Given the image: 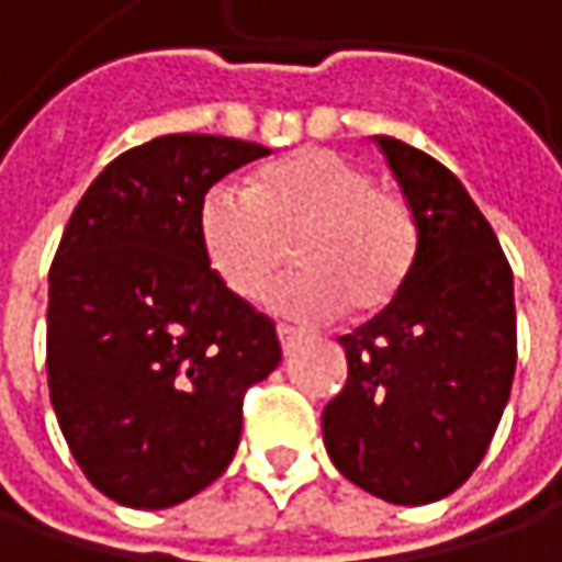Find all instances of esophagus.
Here are the masks:
<instances>
[{"label": "esophagus", "instance_id": "34e87169", "mask_svg": "<svg viewBox=\"0 0 562 562\" xmlns=\"http://www.w3.org/2000/svg\"><path fill=\"white\" fill-rule=\"evenodd\" d=\"M277 335H280L282 351H292L302 341V328H292V325H277Z\"/></svg>", "mask_w": 562, "mask_h": 562}]
</instances>
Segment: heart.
<instances>
[{
    "label": "heart",
    "instance_id": "heart-1",
    "mask_svg": "<svg viewBox=\"0 0 562 562\" xmlns=\"http://www.w3.org/2000/svg\"><path fill=\"white\" fill-rule=\"evenodd\" d=\"M198 244L211 273L237 299L257 302L295 250L299 270L270 292L295 318L378 312L416 257L409 204L374 175L331 153L295 149L247 178V191L214 184L198 204Z\"/></svg>",
    "mask_w": 562,
    "mask_h": 562
}]
</instances>
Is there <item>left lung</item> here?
Returning a JSON list of instances; mask_svg holds the SVG:
<instances>
[{"label": "left lung", "instance_id": "8db88e82", "mask_svg": "<svg viewBox=\"0 0 562 562\" xmlns=\"http://www.w3.org/2000/svg\"><path fill=\"white\" fill-rule=\"evenodd\" d=\"M416 217V257L391 302L351 335L345 391L322 413L325 449L391 505L452 495L502 423L517 318L505 250L462 181L432 156L378 136Z\"/></svg>", "mask_w": 562, "mask_h": 562}]
</instances>
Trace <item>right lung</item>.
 I'll return each mask as SVG.
<instances>
[{
  "label": "right lung",
  "instance_id": "add662e5",
  "mask_svg": "<svg viewBox=\"0 0 562 562\" xmlns=\"http://www.w3.org/2000/svg\"><path fill=\"white\" fill-rule=\"evenodd\" d=\"M267 146L175 133L97 175L48 273V387L80 472L159 510L231 465L244 393L282 358L273 318L211 273L198 204Z\"/></svg>",
  "mask_w": 562,
  "mask_h": 562
}]
</instances>
